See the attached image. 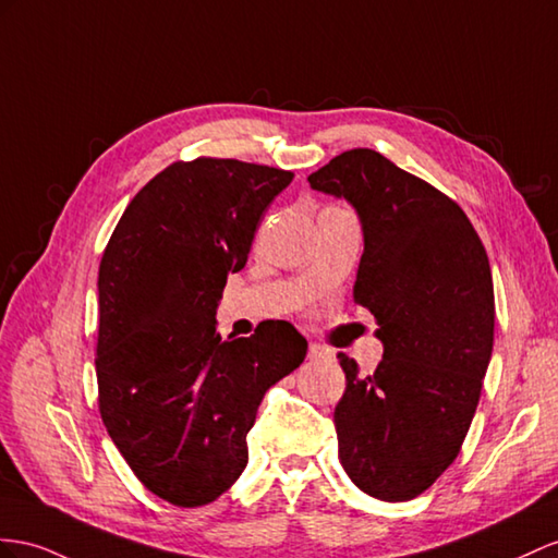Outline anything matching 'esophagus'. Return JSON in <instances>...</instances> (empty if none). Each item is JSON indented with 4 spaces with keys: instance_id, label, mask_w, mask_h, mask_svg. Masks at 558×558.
Segmentation results:
<instances>
[{
    "instance_id": "1",
    "label": "esophagus",
    "mask_w": 558,
    "mask_h": 558,
    "mask_svg": "<svg viewBox=\"0 0 558 558\" xmlns=\"http://www.w3.org/2000/svg\"><path fill=\"white\" fill-rule=\"evenodd\" d=\"M330 359V351L320 344H308V361H325Z\"/></svg>"
}]
</instances>
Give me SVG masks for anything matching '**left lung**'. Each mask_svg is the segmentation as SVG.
<instances>
[{
  "label": "left lung",
  "mask_w": 558,
  "mask_h": 558,
  "mask_svg": "<svg viewBox=\"0 0 558 558\" xmlns=\"http://www.w3.org/2000/svg\"><path fill=\"white\" fill-rule=\"evenodd\" d=\"M308 183L359 214L353 299L384 347L375 375L337 355L339 460L363 493L403 502L452 464L474 420L495 330L488 254L460 205L377 150L341 153Z\"/></svg>",
  "instance_id": "1"
}]
</instances>
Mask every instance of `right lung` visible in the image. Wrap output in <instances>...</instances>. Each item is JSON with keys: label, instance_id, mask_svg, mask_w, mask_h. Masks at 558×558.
I'll use <instances>...</instances> for the list:
<instances>
[{"label": "right lung", "instance_id": "obj_1", "mask_svg": "<svg viewBox=\"0 0 558 558\" xmlns=\"http://www.w3.org/2000/svg\"><path fill=\"white\" fill-rule=\"evenodd\" d=\"M292 179L214 157L169 165L126 205L98 266V408L138 481L177 507L231 488L264 393L306 359L288 320L228 339L214 320Z\"/></svg>", "mask_w": 558, "mask_h": 558}]
</instances>
